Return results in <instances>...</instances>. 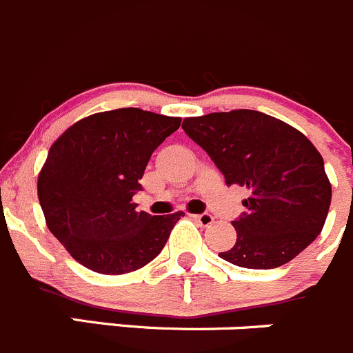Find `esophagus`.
Instances as JSON below:
<instances>
[{"label":"esophagus","instance_id":"1","mask_svg":"<svg viewBox=\"0 0 353 353\" xmlns=\"http://www.w3.org/2000/svg\"><path fill=\"white\" fill-rule=\"evenodd\" d=\"M192 218H194L195 221H197L201 226H209L212 221H214V218H212V216L209 214V212H202V214H194V216H192Z\"/></svg>","mask_w":353,"mask_h":353}]
</instances>
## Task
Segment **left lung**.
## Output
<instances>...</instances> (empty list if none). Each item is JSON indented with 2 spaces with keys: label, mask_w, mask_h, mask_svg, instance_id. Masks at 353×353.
Here are the masks:
<instances>
[{
  "label": "left lung",
  "mask_w": 353,
  "mask_h": 353,
  "mask_svg": "<svg viewBox=\"0 0 353 353\" xmlns=\"http://www.w3.org/2000/svg\"><path fill=\"white\" fill-rule=\"evenodd\" d=\"M181 128L225 175L247 187V211L232 221L236 242L219 257L247 270H273L316 240L331 204L324 161L312 142L254 110L185 118Z\"/></svg>",
  "instance_id": "obj_1"
}]
</instances>
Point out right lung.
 <instances>
[{"instance_id":"1","label":"right lung","mask_w":353,"mask_h":353,"mask_svg":"<svg viewBox=\"0 0 353 353\" xmlns=\"http://www.w3.org/2000/svg\"><path fill=\"white\" fill-rule=\"evenodd\" d=\"M180 123L121 108L77 121L51 145L37 180L41 208L50 232L87 270L130 273L163 250L183 212H137L132 197L152 152Z\"/></svg>"}]
</instances>
